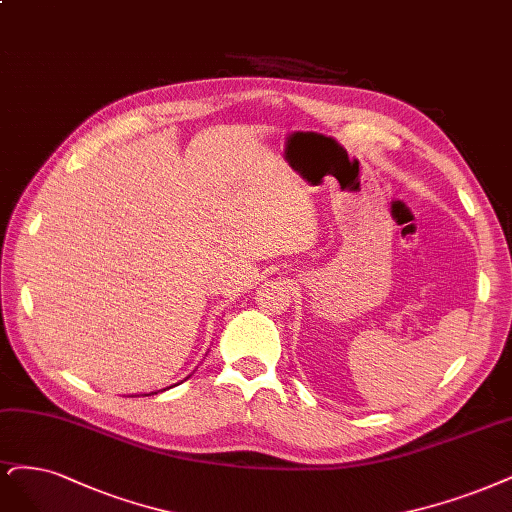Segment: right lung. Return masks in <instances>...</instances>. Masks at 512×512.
<instances>
[{
	"mask_svg": "<svg viewBox=\"0 0 512 512\" xmlns=\"http://www.w3.org/2000/svg\"><path fill=\"white\" fill-rule=\"evenodd\" d=\"M154 394H156V392H154Z\"/></svg>",
	"mask_w": 512,
	"mask_h": 512,
	"instance_id": "obj_1",
	"label": "right lung"
}]
</instances>
